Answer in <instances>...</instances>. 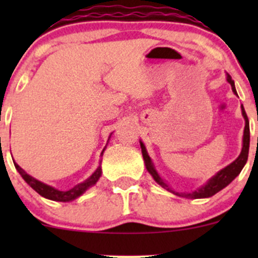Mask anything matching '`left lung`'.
<instances>
[{"instance_id":"8db88e82","label":"left lung","mask_w":258,"mask_h":258,"mask_svg":"<svg viewBox=\"0 0 258 258\" xmlns=\"http://www.w3.org/2000/svg\"><path fill=\"white\" fill-rule=\"evenodd\" d=\"M227 81L232 86V91L237 95L235 88V82H233L232 77L230 75H227ZM242 114L244 117V121H246V124H244V132H243V147H242L241 155L238 156L237 160L233 161L231 165H228L227 167H225L223 170H221L215 177H212L207 182L205 186H202L201 188H199L197 191L191 192V194H178V192H173L165 182L162 181V178L158 176V173L156 172V170L153 168L152 163H151L150 156L147 155V151H146L144 144L141 142V150H142V156H144V160L146 163V168H147L148 172L152 175V177L155 178V181L157 182L160 186H162L163 188H166L167 191L173 192L175 195H177L179 197H186V199H205V197H211L215 194H217L218 191H221L222 188H225L228 183L233 181L238 175H240L241 170L243 168L244 163L247 162V157H248V148H249V124H248V117H247L246 111H244L243 106H242Z\"/></svg>"}]
</instances>
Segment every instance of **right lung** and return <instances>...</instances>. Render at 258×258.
Segmentation results:
<instances>
[{
    "label": "right lung",
    "instance_id": "obj_1",
    "mask_svg": "<svg viewBox=\"0 0 258 258\" xmlns=\"http://www.w3.org/2000/svg\"><path fill=\"white\" fill-rule=\"evenodd\" d=\"M14 163H15V167H16V170L20 172V175L22 176V178L25 179V181L27 182V183L30 184V186L32 187V188L35 189L38 195H41V196L45 197V199L52 200V201L66 202V201H72V200L77 199V197L81 196V195H82L83 192L88 188V187L93 186V184L97 182V179L100 178V176H101V172H102V171H101V167H98L97 170L95 171V173H93L90 178L86 179L85 182H82V183L77 184V186H75L74 188L69 189V191H58V189L53 188V187L48 186V184L42 183V182L38 181V179L31 177V176L27 175V173H26L25 171H23L16 162H14Z\"/></svg>",
    "mask_w": 258,
    "mask_h": 258
}]
</instances>
